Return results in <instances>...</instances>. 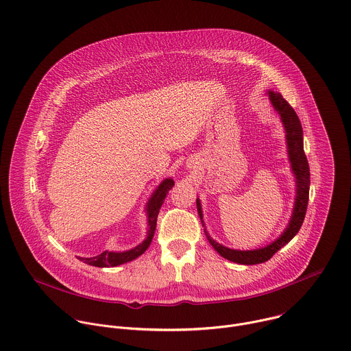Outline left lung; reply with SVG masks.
Masks as SVG:
<instances>
[{"instance_id": "1", "label": "left lung", "mask_w": 351, "mask_h": 351, "mask_svg": "<svg viewBox=\"0 0 351 351\" xmlns=\"http://www.w3.org/2000/svg\"><path fill=\"white\" fill-rule=\"evenodd\" d=\"M269 99L275 108V110L280 114L282 123L286 130V141H287V153H289V160L291 162V169L295 176L297 182V195H295V204H294V210L293 216L290 219V223L285 232L272 243H269L265 247L256 249V250H234L228 249L220 243H217L206 230L205 235L209 241V243L213 246V249L224 258L237 263V264H243V265H254V264H261L268 261L278 250H280L285 245H287L300 231L305 215H306V208H308V201H309V186H311V172H309V164L308 158L304 152V131L301 121L295 113V110L291 108V105L282 97L280 93H275L272 90L268 91ZM197 209L199 219L204 224V215H202V208L201 202L197 198Z\"/></svg>"}]
</instances>
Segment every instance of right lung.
I'll use <instances>...</instances> for the list:
<instances>
[{"mask_svg":"<svg viewBox=\"0 0 351 351\" xmlns=\"http://www.w3.org/2000/svg\"><path fill=\"white\" fill-rule=\"evenodd\" d=\"M173 184H175V182L171 178L165 179L160 183V186L152 194V198L149 199V202L146 205L147 226H149L147 237L141 245H138L136 247H134L131 250H127V252H119L117 253V252H108L106 250V252H102L101 254H98L95 257H91V258L79 257V260L88 264V265H93V267L108 268V267H117V265L125 264L128 261L135 260L141 254H143L152 243V239H153V235H154V231H156V226H157V216H158L160 208L164 204V199H165L168 191L173 187Z\"/></svg>","mask_w":351,"mask_h":351,"instance_id":"add662e5","label":"right lung"}]
</instances>
